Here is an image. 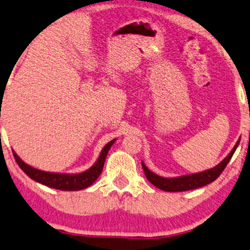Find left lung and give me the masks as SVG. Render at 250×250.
<instances>
[{"label": "left lung", "mask_w": 250, "mask_h": 250, "mask_svg": "<svg viewBox=\"0 0 250 250\" xmlns=\"http://www.w3.org/2000/svg\"><path fill=\"white\" fill-rule=\"evenodd\" d=\"M240 144V138L236 142L234 147L232 148V151L227 154V157L224 158V159L218 164L217 166L212 167V168L203 170V172L198 173H192V174H187V175H181V176H174V178H164V176H160L156 174V173L151 172L150 169L145 166V164L142 162V167H143V170L145 173V176L146 179L152 183L153 186H156L157 188L162 189L164 191H186V190H191V189H197L201 187H204V186L209 185V183L213 182L218 176L223 173V170L225 169L227 164L230 160V158L234 154L236 147L239 146Z\"/></svg>", "instance_id": "8db88e82"}]
</instances>
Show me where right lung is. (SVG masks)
Returning <instances> with one entry per match:
<instances>
[{
  "instance_id": "right-lung-1",
  "label": "right lung",
  "mask_w": 250,
  "mask_h": 250,
  "mask_svg": "<svg viewBox=\"0 0 250 250\" xmlns=\"http://www.w3.org/2000/svg\"><path fill=\"white\" fill-rule=\"evenodd\" d=\"M116 138L108 142V143L103 147L97 162L94 163L90 168L81 173H54L34 168V167L30 166L28 164L24 163L14 150H12V152H14V157L16 162L18 164V166L23 169V172L28 176V178L41 183V185L47 186V187L50 188L59 189V190L76 191L90 187V186L99 178V175L102 174L103 172L107 153H108L109 148L112 147V145L114 144Z\"/></svg>"
}]
</instances>
